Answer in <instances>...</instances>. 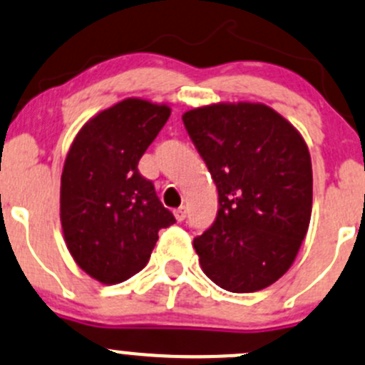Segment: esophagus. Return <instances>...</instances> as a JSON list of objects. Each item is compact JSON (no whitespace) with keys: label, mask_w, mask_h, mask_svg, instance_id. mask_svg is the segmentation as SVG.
<instances>
[{"label":"esophagus","mask_w":365,"mask_h":365,"mask_svg":"<svg viewBox=\"0 0 365 365\" xmlns=\"http://www.w3.org/2000/svg\"><path fill=\"white\" fill-rule=\"evenodd\" d=\"M174 216H175V220H178V221H184V220H186V207L175 209V210H174Z\"/></svg>","instance_id":"esophagus-1"}]
</instances>
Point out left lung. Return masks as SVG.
Wrapping results in <instances>:
<instances>
[{
	"mask_svg": "<svg viewBox=\"0 0 365 365\" xmlns=\"http://www.w3.org/2000/svg\"><path fill=\"white\" fill-rule=\"evenodd\" d=\"M182 123L217 187V216L193 240L202 270L234 294L264 290L307 234L313 168L302 135L264 103H214Z\"/></svg>",
	"mask_w": 365,
	"mask_h": 365,
	"instance_id": "obj_1",
	"label": "left lung"
}]
</instances>
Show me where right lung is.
Masks as SVG:
<instances>
[{"label": "right lung", "instance_id": "1", "mask_svg": "<svg viewBox=\"0 0 365 365\" xmlns=\"http://www.w3.org/2000/svg\"><path fill=\"white\" fill-rule=\"evenodd\" d=\"M168 118V105L126 98L89 119L71 142L61 175L63 235L77 265L100 283L140 272L158 232L175 223L137 168Z\"/></svg>", "mask_w": 365, "mask_h": 365}]
</instances>
